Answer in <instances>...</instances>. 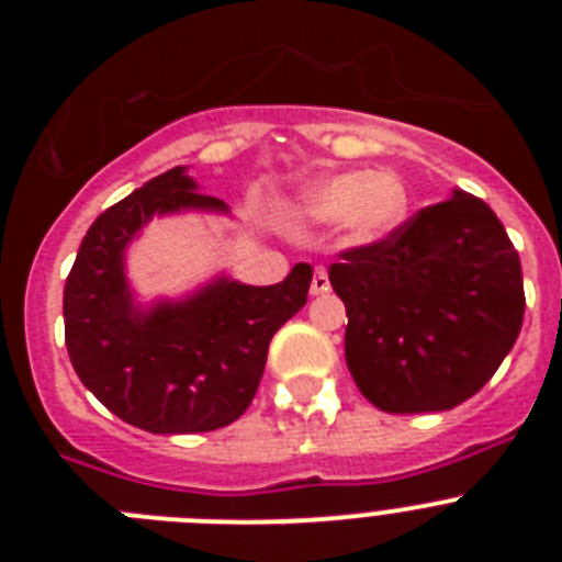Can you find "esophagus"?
Listing matches in <instances>:
<instances>
[{
    "label": "esophagus",
    "instance_id": "esophagus-1",
    "mask_svg": "<svg viewBox=\"0 0 562 562\" xmlns=\"http://www.w3.org/2000/svg\"><path fill=\"white\" fill-rule=\"evenodd\" d=\"M329 290V272L324 267H315V276H312V295H321V292Z\"/></svg>",
    "mask_w": 562,
    "mask_h": 562
}]
</instances>
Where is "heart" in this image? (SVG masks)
Instances as JSON below:
<instances>
[{
  "mask_svg": "<svg viewBox=\"0 0 562 562\" xmlns=\"http://www.w3.org/2000/svg\"><path fill=\"white\" fill-rule=\"evenodd\" d=\"M411 211V191L394 168L326 173L301 193V213L317 225L342 222L355 245H380Z\"/></svg>",
  "mask_w": 562,
  "mask_h": 562,
  "instance_id": "b5f03b06",
  "label": "heart"
}]
</instances>
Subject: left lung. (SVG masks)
<instances>
[{
    "instance_id": "8db88e82",
    "label": "left lung",
    "mask_w": 562,
    "mask_h": 562,
    "mask_svg": "<svg viewBox=\"0 0 562 562\" xmlns=\"http://www.w3.org/2000/svg\"><path fill=\"white\" fill-rule=\"evenodd\" d=\"M346 304V362L389 414L450 411L479 394L518 340L524 272L493 207L459 191L380 245L329 267Z\"/></svg>"
}]
</instances>
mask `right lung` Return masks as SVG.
<instances>
[{
  "mask_svg": "<svg viewBox=\"0 0 562 562\" xmlns=\"http://www.w3.org/2000/svg\"><path fill=\"white\" fill-rule=\"evenodd\" d=\"M222 213L188 166L148 180L103 211L83 236L64 284V337L72 369L114 416L148 434H205L245 414L267 349L306 304L312 267L281 284L250 286L213 276L182 297L143 304L126 276V250L154 216Z\"/></svg>",
  "mask_w": 562,
  "mask_h": 562,
  "instance_id": "right-lung-1",
  "label": "right lung"
}]
</instances>
